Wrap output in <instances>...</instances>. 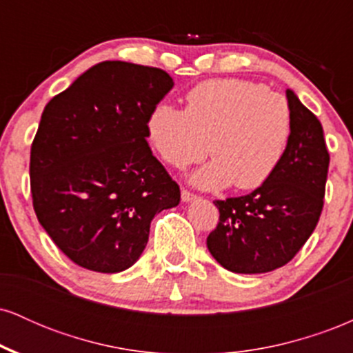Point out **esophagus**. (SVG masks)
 Instances as JSON below:
<instances>
[{"instance_id":"34e87169","label":"esophagus","mask_w":353,"mask_h":353,"mask_svg":"<svg viewBox=\"0 0 353 353\" xmlns=\"http://www.w3.org/2000/svg\"><path fill=\"white\" fill-rule=\"evenodd\" d=\"M181 199H182V202H190V201L197 199V196L194 192H190V190H188V189H182Z\"/></svg>"}]
</instances>
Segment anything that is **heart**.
<instances>
[{"instance_id": "1", "label": "heart", "mask_w": 353, "mask_h": 353, "mask_svg": "<svg viewBox=\"0 0 353 353\" xmlns=\"http://www.w3.org/2000/svg\"><path fill=\"white\" fill-rule=\"evenodd\" d=\"M292 134L287 99L244 79H212L185 96V109L159 104L148 119L149 143L176 169L212 161L190 176L204 189H257L281 164Z\"/></svg>"}]
</instances>
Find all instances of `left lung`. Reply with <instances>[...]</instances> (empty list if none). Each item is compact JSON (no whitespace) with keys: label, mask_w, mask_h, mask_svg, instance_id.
I'll return each instance as SVG.
<instances>
[{"label":"left lung","mask_w":353,"mask_h":353,"mask_svg":"<svg viewBox=\"0 0 353 353\" xmlns=\"http://www.w3.org/2000/svg\"><path fill=\"white\" fill-rule=\"evenodd\" d=\"M287 101L292 134L275 172L247 196L214 202L221 216L208 249L230 272L264 274L285 265L322 214L330 163L322 124L290 89Z\"/></svg>","instance_id":"obj_1"}]
</instances>
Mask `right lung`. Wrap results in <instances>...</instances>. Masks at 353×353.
<instances>
[{
	"label": "right lung",
	"mask_w": 353,
	"mask_h": 353,
	"mask_svg": "<svg viewBox=\"0 0 353 353\" xmlns=\"http://www.w3.org/2000/svg\"><path fill=\"white\" fill-rule=\"evenodd\" d=\"M172 86L159 68L104 61L44 108L31 145L33 208L74 264L129 269L154 216L179 204V185L145 141L149 116Z\"/></svg>",
	"instance_id": "add662e5"
}]
</instances>
